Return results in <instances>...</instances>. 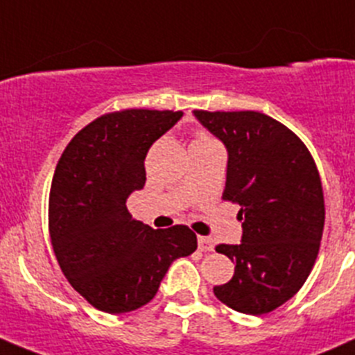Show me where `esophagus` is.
<instances>
[{"instance_id":"esophagus-1","label":"esophagus","mask_w":355,"mask_h":355,"mask_svg":"<svg viewBox=\"0 0 355 355\" xmlns=\"http://www.w3.org/2000/svg\"><path fill=\"white\" fill-rule=\"evenodd\" d=\"M198 242H199V249L202 250V252H211V250L214 249V244H213V241H211V239L199 237Z\"/></svg>"}]
</instances>
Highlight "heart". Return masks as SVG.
Instances as JSON below:
<instances>
[{
    "label": "heart",
    "mask_w": 355,
    "mask_h": 355,
    "mask_svg": "<svg viewBox=\"0 0 355 355\" xmlns=\"http://www.w3.org/2000/svg\"><path fill=\"white\" fill-rule=\"evenodd\" d=\"M207 141H209V139H206V137H199L198 141H194V142H207Z\"/></svg>",
    "instance_id": "obj_1"
}]
</instances>
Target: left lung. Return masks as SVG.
<instances>
[{
  "label": "left lung",
  "instance_id": "1",
  "mask_svg": "<svg viewBox=\"0 0 355 355\" xmlns=\"http://www.w3.org/2000/svg\"><path fill=\"white\" fill-rule=\"evenodd\" d=\"M194 116L227 149L223 199L241 206V244L216 247L235 263L214 295L261 316L292 299L309 277L324 227V199L313 156L293 132L257 111Z\"/></svg>",
  "mask_w": 355,
  "mask_h": 355
}]
</instances>
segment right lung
Listing matches in <instances>:
<instances>
[{
	"instance_id": "add662e5",
	"label": "right lung",
	"mask_w": 355,
	"mask_h": 355,
	"mask_svg": "<svg viewBox=\"0 0 355 355\" xmlns=\"http://www.w3.org/2000/svg\"><path fill=\"white\" fill-rule=\"evenodd\" d=\"M182 111L125 110L82 128L63 151L49 194V235L71 287L96 309L130 313L156 295L168 268L191 256L185 225L153 230L127 199L144 189V159Z\"/></svg>"
}]
</instances>
